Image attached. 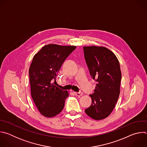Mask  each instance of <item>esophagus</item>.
<instances>
[{"label":"esophagus","mask_w":147,"mask_h":147,"mask_svg":"<svg viewBox=\"0 0 147 147\" xmlns=\"http://www.w3.org/2000/svg\"><path fill=\"white\" fill-rule=\"evenodd\" d=\"M74 94L76 95V96H80L81 95H82V92H74Z\"/></svg>","instance_id":"34e87169"}]
</instances>
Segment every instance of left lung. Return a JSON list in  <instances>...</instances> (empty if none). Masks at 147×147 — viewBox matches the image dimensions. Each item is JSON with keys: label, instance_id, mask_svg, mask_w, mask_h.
<instances>
[{"label": "left lung", "instance_id": "obj_1", "mask_svg": "<svg viewBox=\"0 0 147 147\" xmlns=\"http://www.w3.org/2000/svg\"><path fill=\"white\" fill-rule=\"evenodd\" d=\"M84 57L90 75L97 84L90 96L91 105L85 110L91 118L100 120L109 116L117 101L121 73L116 55L103 47H84Z\"/></svg>", "mask_w": 147, "mask_h": 147}]
</instances>
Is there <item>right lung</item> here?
Segmentation results:
<instances>
[{"label":"right lung","mask_w":147,"mask_h":147,"mask_svg":"<svg viewBox=\"0 0 147 147\" xmlns=\"http://www.w3.org/2000/svg\"><path fill=\"white\" fill-rule=\"evenodd\" d=\"M76 48L49 44L33 57L29 69L31 96L39 112L47 117L57 115L65 107L69 94L56 86V78L64 61Z\"/></svg>","instance_id":"1"}]
</instances>
